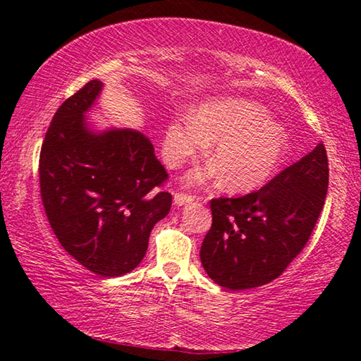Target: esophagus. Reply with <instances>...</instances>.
Segmentation results:
<instances>
[{
	"label": "esophagus",
	"mask_w": 361,
	"mask_h": 361,
	"mask_svg": "<svg viewBox=\"0 0 361 361\" xmlns=\"http://www.w3.org/2000/svg\"><path fill=\"white\" fill-rule=\"evenodd\" d=\"M195 197L194 195H191V194H185V192H178V194H175V197H173V202L178 205V207H181V205H185V204H189V202H192Z\"/></svg>",
	"instance_id": "1"
}]
</instances>
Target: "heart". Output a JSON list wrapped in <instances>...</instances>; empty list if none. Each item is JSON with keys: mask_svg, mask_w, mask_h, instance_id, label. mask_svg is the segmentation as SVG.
Wrapping results in <instances>:
<instances>
[{"mask_svg": "<svg viewBox=\"0 0 361 361\" xmlns=\"http://www.w3.org/2000/svg\"><path fill=\"white\" fill-rule=\"evenodd\" d=\"M215 142V164L192 170L191 185H202L219 173L229 191H250L271 176L288 148V133L259 103L245 99H221L204 103L195 116L169 122L164 138V159L180 167L189 157Z\"/></svg>", "mask_w": 361, "mask_h": 361, "instance_id": "obj_1", "label": "heart"}]
</instances>
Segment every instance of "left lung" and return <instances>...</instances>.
Listing matches in <instances>:
<instances>
[{
    "instance_id": "1",
    "label": "left lung",
    "mask_w": 361,
    "mask_h": 361,
    "mask_svg": "<svg viewBox=\"0 0 361 361\" xmlns=\"http://www.w3.org/2000/svg\"><path fill=\"white\" fill-rule=\"evenodd\" d=\"M328 178L326 149L319 143L258 191L212 199L200 261L213 282L235 291L277 279L312 234Z\"/></svg>"
}]
</instances>
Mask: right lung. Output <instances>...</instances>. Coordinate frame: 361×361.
<instances>
[{
  "label": "right lung",
  "instance_id": "add662e5",
  "mask_svg": "<svg viewBox=\"0 0 361 361\" xmlns=\"http://www.w3.org/2000/svg\"><path fill=\"white\" fill-rule=\"evenodd\" d=\"M102 87L92 79L54 114L41 146L39 188L60 245L97 276L119 277L142 262L172 194L162 189L169 175L148 137L130 129L97 133L85 124Z\"/></svg>",
  "mask_w": 361,
  "mask_h": 361
}]
</instances>
